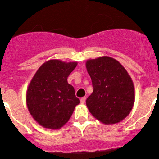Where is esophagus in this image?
<instances>
[{"instance_id": "esophagus-1", "label": "esophagus", "mask_w": 159, "mask_h": 159, "mask_svg": "<svg viewBox=\"0 0 159 159\" xmlns=\"http://www.w3.org/2000/svg\"><path fill=\"white\" fill-rule=\"evenodd\" d=\"M85 102H86V97L81 98V99H80V102H81L82 104H84Z\"/></svg>"}]
</instances>
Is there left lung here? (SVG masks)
Listing matches in <instances>:
<instances>
[{
  "label": "left lung",
  "mask_w": 159,
  "mask_h": 159,
  "mask_svg": "<svg viewBox=\"0 0 159 159\" xmlns=\"http://www.w3.org/2000/svg\"><path fill=\"white\" fill-rule=\"evenodd\" d=\"M86 66L93 86L86 102L89 112L106 125L123 120L135 102L134 84L128 72L118 60L107 56L89 59Z\"/></svg>",
  "instance_id": "left-lung-1"
}]
</instances>
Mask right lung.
I'll return each mask as SVG.
<instances>
[{"label":"right lung","mask_w":159,"mask_h":159,"mask_svg":"<svg viewBox=\"0 0 159 159\" xmlns=\"http://www.w3.org/2000/svg\"><path fill=\"white\" fill-rule=\"evenodd\" d=\"M77 62L50 60L37 70L27 89L26 102L33 119L41 126L60 129L80 101L67 78Z\"/></svg>","instance_id":"1"}]
</instances>
